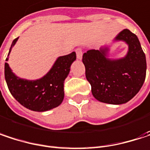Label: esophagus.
I'll return each mask as SVG.
<instances>
[{"label":"esophagus","mask_w":150,"mask_h":150,"mask_svg":"<svg viewBox=\"0 0 150 150\" xmlns=\"http://www.w3.org/2000/svg\"><path fill=\"white\" fill-rule=\"evenodd\" d=\"M75 52H76V57H77V58L81 60V57H82V49H81V48H77V49L75 50Z\"/></svg>","instance_id":"obj_1"}]
</instances>
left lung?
Here are the masks:
<instances>
[{"label": "left lung", "instance_id": "obj_1", "mask_svg": "<svg viewBox=\"0 0 150 150\" xmlns=\"http://www.w3.org/2000/svg\"><path fill=\"white\" fill-rule=\"evenodd\" d=\"M115 41H124L127 55L120 59L107 57L108 48L89 50L82 56L86 78L93 97L99 101L120 105L128 102L141 89L146 77V57L137 37L128 29L123 30Z\"/></svg>", "mask_w": 150, "mask_h": 150}]
</instances>
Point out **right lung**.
<instances>
[{"mask_svg":"<svg viewBox=\"0 0 150 150\" xmlns=\"http://www.w3.org/2000/svg\"><path fill=\"white\" fill-rule=\"evenodd\" d=\"M18 38L13 41L8 56ZM75 59V52L59 57L47 74L36 81H28L16 76L8 63L5 62V79L8 89L14 99L27 109L35 112L53 109L63 100V83ZM7 60V58L6 61Z\"/></svg>","mask_w":150,"mask_h":150,"instance_id":"1","label":"right lung"}]
</instances>
